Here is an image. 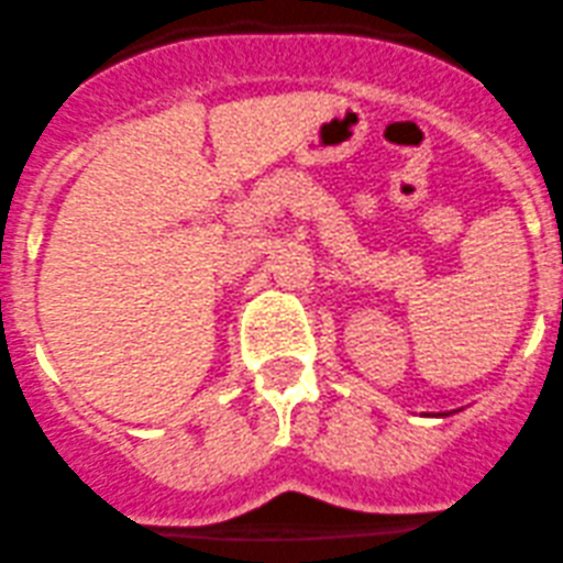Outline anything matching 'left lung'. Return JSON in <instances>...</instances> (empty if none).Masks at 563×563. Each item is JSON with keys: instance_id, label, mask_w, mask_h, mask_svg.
<instances>
[{"instance_id": "8db88e82", "label": "left lung", "mask_w": 563, "mask_h": 563, "mask_svg": "<svg viewBox=\"0 0 563 563\" xmlns=\"http://www.w3.org/2000/svg\"><path fill=\"white\" fill-rule=\"evenodd\" d=\"M459 411V409H456ZM448 415H453V411H445V415H439V417H448Z\"/></svg>"}]
</instances>
